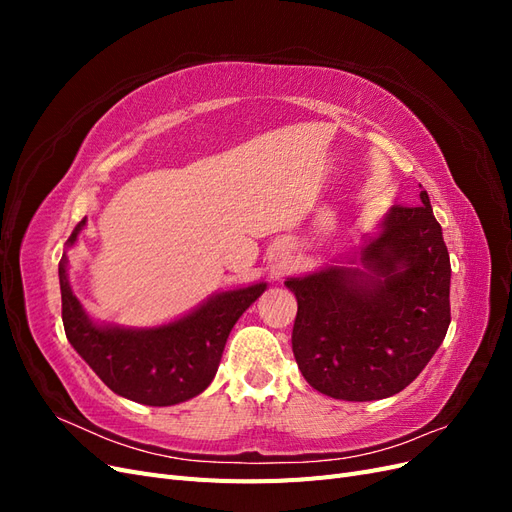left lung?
I'll return each instance as SVG.
<instances>
[{"label":"left lung","mask_w":512,"mask_h":512,"mask_svg":"<svg viewBox=\"0 0 512 512\" xmlns=\"http://www.w3.org/2000/svg\"><path fill=\"white\" fill-rule=\"evenodd\" d=\"M363 269L329 267L286 286L299 309L292 352L316 391L346 401L391 397L421 374L451 324V260L423 190L395 205Z\"/></svg>","instance_id":"1"}]
</instances>
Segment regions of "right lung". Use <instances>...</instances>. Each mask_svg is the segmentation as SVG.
<instances>
[{
    "instance_id": "obj_1",
    "label": "right lung",
    "mask_w": 512,
    "mask_h": 512,
    "mask_svg": "<svg viewBox=\"0 0 512 512\" xmlns=\"http://www.w3.org/2000/svg\"><path fill=\"white\" fill-rule=\"evenodd\" d=\"M76 224L68 245L83 230ZM66 254L59 260L61 320L68 342L117 395L145 406H175L203 393L218 371L228 333L267 284L215 294L196 312L158 329L98 327L72 294Z\"/></svg>"
}]
</instances>
